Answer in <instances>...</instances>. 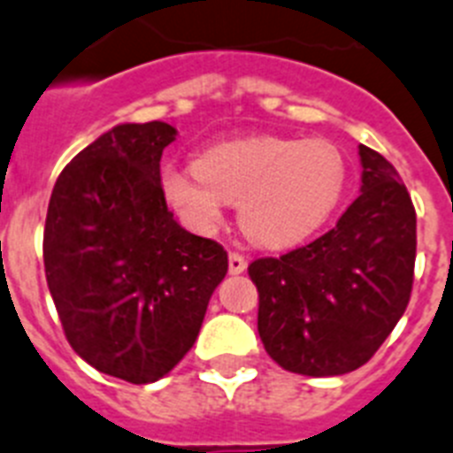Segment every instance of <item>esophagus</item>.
<instances>
[{
  "label": "esophagus",
  "mask_w": 453,
  "mask_h": 453,
  "mask_svg": "<svg viewBox=\"0 0 453 453\" xmlns=\"http://www.w3.org/2000/svg\"><path fill=\"white\" fill-rule=\"evenodd\" d=\"M227 269H230L232 275H239L246 271V257H243L242 253H234L232 250L230 255H227Z\"/></svg>",
  "instance_id": "esophagus-1"
}]
</instances>
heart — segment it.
Instances as JSON below:
<instances>
[{"mask_svg": "<svg viewBox=\"0 0 453 453\" xmlns=\"http://www.w3.org/2000/svg\"><path fill=\"white\" fill-rule=\"evenodd\" d=\"M168 203L196 227H214L239 200V223L253 242L285 246L308 237L340 207L349 161L333 141L253 136L219 143L194 168H164Z\"/></svg>", "mask_w": 453, "mask_h": 453, "instance_id": "1", "label": "heart"}]
</instances>
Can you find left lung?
I'll return each mask as SVG.
<instances>
[{
	"mask_svg": "<svg viewBox=\"0 0 453 453\" xmlns=\"http://www.w3.org/2000/svg\"><path fill=\"white\" fill-rule=\"evenodd\" d=\"M360 161L363 194L333 230L249 266L259 337L287 372L319 379L363 367L411 301L415 207L383 155L360 145Z\"/></svg>",
	"mask_w": 453,
	"mask_h": 453,
	"instance_id": "left-lung-1",
	"label": "left lung"
}]
</instances>
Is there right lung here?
<instances>
[{
    "label": "right lung",
    "mask_w": 453,
    "mask_h": 453,
    "mask_svg": "<svg viewBox=\"0 0 453 453\" xmlns=\"http://www.w3.org/2000/svg\"><path fill=\"white\" fill-rule=\"evenodd\" d=\"M175 134L161 120L116 125L63 168L47 207L42 259L65 340L134 385L187 356L227 273L221 243L168 211L159 161Z\"/></svg>",
    "instance_id": "add662e5"
}]
</instances>
